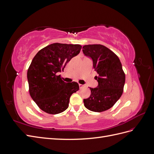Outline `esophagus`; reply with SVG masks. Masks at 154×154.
<instances>
[{
    "label": "esophagus",
    "mask_w": 154,
    "mask_h": 154,
    "mask_svg": "<svg viewBox=\"0 0 154 154\" xmlns=\"http://www.w3.org/2000/svg\"><path fill=\"white\" fill-rule=\"evenodd\" d=\"M79 87H80V88H82L83 87H85V85H82V84H79Z\"/></svg>",
    "instance_id": "esophagus-1"
}]
</instances>
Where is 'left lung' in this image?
<instances>
[{
    "label": "left lung",
    "instance_id": "obj_1",
    "mask_svg": "<svg viewBox=\"0 0 154 154\" xmlns=\"http://www.w3.org/2000/svg\"><path fill=\"white\" fill-rule=\"evenodd\" d=\"M83 53L92 60L93 68L97 76L96 88H90L89 97L83 100L86 108L101 112L110 109L122 96L125 82V74L118 56L100 44L85 45Z\"/></svg>",
    "mask_w": 154,
    "mask_h": 154
}]
</instances>
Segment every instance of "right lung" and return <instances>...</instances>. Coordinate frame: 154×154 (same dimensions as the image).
<instances>
[{
	"label": "right lung",
	"instance_id": "obj_1",
	"mask_svg": "<svg viewBox=\"0 0 154 154\" xmlns=\"http://www.w3.org/2000/svg\"><path fill=\"white\" fill-rule=\"evenodd\" d=\"M81 49L79 44L54 43L40 50L32 59L27 73L29 94L45 112L57 114L65 111L70 97L79 90L78 83L65 82L58 74Z\"/></svg>",
	"mask_w": 154,
	"mask_h": 154
}]
</instances>
